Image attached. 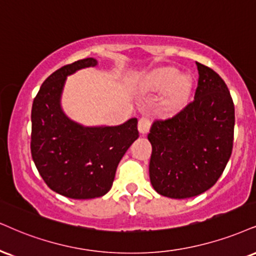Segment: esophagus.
I'll use <instances>...</instances> for the list:
<instances>
[{
	"label": "esophagus",
	"mask_w": 256,
	"mask_h": 256,
	"mask_svg": "<svg viewBox=\"0 0 256 256\" xmlns=\"http://www.w3.org/2000/svg\"><path fill=\"white\" fill-rule=\"evenodd\" d=\"M150 128V120L148 118H141L138 120V132L141 134H146L148 133Z\"/></svg>",
	"instance_id": "1"
}]
</instances>
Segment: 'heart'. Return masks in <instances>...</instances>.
Listing matches in <instances>:
<instances>
[{
  "label": "heart",
  "mask_w": 256,
  "mask_h": 256,
  "mask_svg": "<svg viewBox=\"0 0 256 256\" xmlns=\"http://www.w3.org/2000/svg\"><path fill=\"white\" fill-rule=\"evenodd\" d=\"M192 80L188 74H180L174 68H164L148 78L146 88L152 92H165L162 106L168 112H178L190 98Z\"/></svg>",
  "instance_id": "obj_1"
}]
</instances>
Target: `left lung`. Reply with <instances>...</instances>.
Listing matches in <instances>:
<instances>
[{
    "label": "left lung",
    "mask_w": 256,
    "mask_h": 256,
    "mask_svg": "<svg viewBox=\"0 0 256 256\" xmlns=\"http://www.w3.org/2000/svg\"><path fill=\"white\" fill-rule=\"evenodd\" d=\"M194 100L166 120H156L150 178L158 194L174 200L194 197L212 188L224 171L234 144L235 108L224 80L196 62Z\"/></svg>",
    "instance_id": "obj_1"
}]
</instances>
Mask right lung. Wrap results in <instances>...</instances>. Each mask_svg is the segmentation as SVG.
<instances>
[{"instance_id": "obj_1", "label": "right lung", "mask_w": 256, "mask_h": 256, "mask_svg": "<svg viewBox=\"0 0 256 256\" xmlns=\"http://www.w3.org/2000/svg\"><path fill=\"white\" fill-rule=\"evenodd\" d=\"M94 65L96 59L86 58L53 72L32 106L33 162L51 190L72 200L106 194L120 160L138 138L136 118L116 127H83L62 112L60 94L66 76Z\"/></svg>"}]
</instances>
